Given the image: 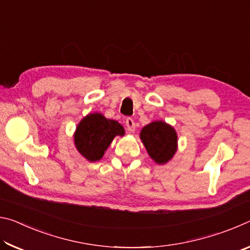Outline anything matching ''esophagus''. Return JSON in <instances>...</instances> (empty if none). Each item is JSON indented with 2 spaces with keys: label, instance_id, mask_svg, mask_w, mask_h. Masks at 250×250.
Here are the masks:
<instances>
[{
  "label": "esophagus",
  "instance_id": "1",
  "mask_svg": "<svg viewBox=\"0 0 250 250\" xmlns=\"http://www.w3.org/2000/svg\"><path fill=\"white\" fill-rule=\"evenodd\" d=\"M125 128L128 130V132H134L135 131V124H134V120L131 119V118H128V119L125 120Z\"/></svg>",
  "mask_w": 250,
  "mask_h": 250
}]
</instances>
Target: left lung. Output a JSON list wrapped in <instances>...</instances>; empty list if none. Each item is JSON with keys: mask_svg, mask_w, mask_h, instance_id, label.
Here are the masks:
<instances>
[{"mask_svg": "<svg viewBox=\"0 0 250 250\" xmlns=\"http://www.w3.org/2000/svg\"><path fill=\"white\" fill-rule=\"evenodd\" d=\"M140 138L147 153L156 163L163 164L172 159L176 151L177 135L171 125L154 121L142 129Z\"/></svg>", "mask_w": 250, "mask_h": 250, "instance_id": "1", "label": "left lung"}]
</instances>
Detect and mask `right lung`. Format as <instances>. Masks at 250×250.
I'll list each match as a JSON object with an SVG mask.
<instances>
[{
	"instance_id": "1",
	"label": "right lung",
	"mask_w": 250,
	"mask_h": 250,
	"mask_svg": "<svg viewBox=\"0 0 250 250\" xmlns=\"http://www.w3.org/2000/svg\"><path fill=\"white\" fill-rule=\"evenodd\" d=\"M125 129L116 120L101 113H91L80 121L75 132V145L87 160L98 161L104 154L116 135H124Z\"/></svg>"
}]
</instances>
